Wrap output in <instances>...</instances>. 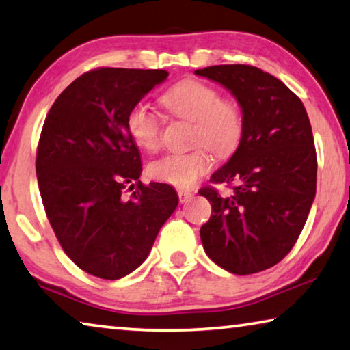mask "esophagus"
Returning a JSON list of instances; mask_svg holds the SVG:
<instances>
[{"instance_id": "esophagus-1", "label": "esophagus", "mask_w": 350, "mask_h": 350, "mask_svg": "<svg viewBox=\"0 0 350 350\" xmlns=\"http://www.w3.org/2000/svg\"><path fill=\"white\" fill-rule=\"evenodd\" d=\"M177 195H179L180 204H187L193 198V193L187 191V190H179V191H177Z\"/></svg>"}]
</instances>
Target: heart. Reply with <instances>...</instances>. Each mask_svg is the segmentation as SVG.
<instances>
[{
  "label": "heart",
  "instance_id": "obj_1",
  "mask_svg": "<svg viewBox=\"0 0 350 350\" xmlns=\"http://www.w3.org/2000/svg\"><path fill=\"white\" fill-rule=\"evenodd\" d=\"M162 103L173 115L195 123L191 143L201 146L154 160L148 166V174L154 180L187 190L212 168V157L205 146L221 157L238 148L245 132V115L235 99L219 98L215 87L196 79L182 81L170 88ZM127 131L145 151H155L160 146L159 120L146 104L140 103L129 110Z\"/></svg>",
  "mask_w": 350,
  "mask_h": 350
}]
</instances>
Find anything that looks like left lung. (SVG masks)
<instances>
[{"label": "left lung", "mask_w": 350, "mask_h": 350, "mask_svg": "<svg viewBox=\"0 0 350 350\" xmlns=\"http://www.w3.org/2000/svg\"><path fill=\"white\" fill-rule=\"evenodd\" d=\"M195 75L227 88L245 115L240 145L210 179L234 182L232 195L199 190L213 213L201 227L204 251L232 274L260 273L291 251L312 208L318 162L308 115L284 82L257 66L215 65Z\"/></svg>", "instance_id": "obj_1"}]
</instances>
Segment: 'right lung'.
Returning a JSON list of instances; mask_svg holds the SVG:
<instances>
[{"label":"right lung","instance_id":"add662e5","mask_svg":"<svg viewBox=\"0 0 350 350\" xmlns=\"http://www.w3.org/2000/svg\"><path fill=\"white\" fill-rule=\"evenodd\" d=\"M166 77L165 70L88 71L60 93L43 123L36 171L46 216L75 265L105 280L145 262L179 204L171 185L142 184L140 151L127 131L129 110Z\"/></svg>","mask_w":350,"mask_h":350}]
</instances>
